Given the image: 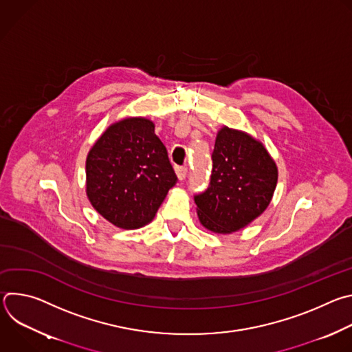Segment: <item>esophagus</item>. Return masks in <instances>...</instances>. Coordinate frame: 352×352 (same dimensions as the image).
<instances>
[{
  "mask_svg": "<svg viewBox=\"0 0 352 352\" xmlns=\"http://www.w3.org/2000/svg\"><path fill=\"white\" fill-rule=\"evenodd\" d=\"M175 173H177V177H178L179 179H184V178L186 177V174H188V167H185V166H177V167H175Z\"/></svg>",
  "mask_w": 352,
  "mask_h": 352,
  "instance_id": "1",
  "label": "esophagus"
}]
</instances>
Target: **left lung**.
<instances>
[{
    "label": "left lung",
    "instance_id": "1",
    "mask_svg": "<svg viewBox=\"0 0 352 352\" xmlns=\"http://www.w3.org/2000/svg\"><path fill=\"white\" fill-rule=\"evenodd\" d=\"M212 162L208 188L193 196L199 220L214 232L238 231L269 206L277 167L261 142L227 126L217 133Z\"/></svg>",
    "mask_w": 352,
    "mask_h": 352
}]
</instances>
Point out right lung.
I'll list each match as a JSON object with an SVG mask.
<instances>
[{
	"label": "right lung",
	"mask_w": 352,
	"mask_h": 352,
	"mask_svg": "<svg viewBox=\"0 0 352 352\" xmlns=\"http://www.w3.org/2000/svg\"><path fill=\"white\" fill-rule=\"evenodd\" d=\"M178 178L167 148L146 118L111 125L86 160V193L93 208L120 228L153 220Z\"/></svg>",
	"instance_id": "add662e5"
}]
</instances>
